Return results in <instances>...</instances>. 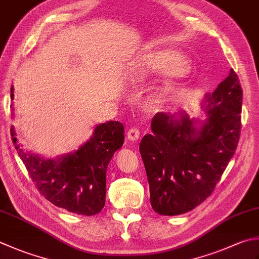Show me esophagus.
Returning <instances> with one entry per match:
<instances>
[{"label":"esophagus","mask_w":259,"mask_h":259,"mask_svg":"<svg viewBox=\"0 0 259 259\" xmlns=\"http://www.w3.org/2000/svg\"><path fill=\"white\" fill-rule=\"evenodd\" d=\"M140 137V130L138 128H136V126H133V128H130L128 130V133H126V138L130 141H137L139 139Z\"/></svg>","instance_id":"esophagus-1"}]
</instances>
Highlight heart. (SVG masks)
Wrapping results in <instances>:
<instances>
[{"label": "heart", "instance_id": "obj_1", "mask_svg": "<svg viewBox=\"0 0 259 259\" xmlns=\"http://www.w3.org/2000/svg\"><path fill=\"white\" fill-rule=\"evenodd\" d=\"M185 69V60L174 52H157L147 56L141 68L143 74H181Z\"/></svg>", "mask_w": 259, "mask_h": 259}]
</instances>
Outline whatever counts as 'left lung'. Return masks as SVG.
Instances as JSON below:
<instances>
[{"label": "left lung", "instance_id": "left-lung-1", "mask_svg": "<svg viewBox=\"0 0 259 259\" xmlns=\"http://www.w3.org/2000/svg\"><path fill=\"white\" fill-rule=\"evenodd\" d=\"M241 105L239 78L231 69L214 92L205 95L202 108L207 118L201 126L185 111L155 114L153 134L139 145L155 212L186 213L212 194L237 149Z\"/></svg>", "mask_w": 259, "mask_h": 259}]
</instances>
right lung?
Listing matches in <instances>:
<instances>
[{"mask_svg":"<svg viewBox=\"0 0 259 259\" xmlns=\"http://www.w3.org/2000/svg\"><path fill=\"white\" fill-rule=\"evenodd\" d=\"M123 134L122 123L108 121L96 125L91 139L75 153L47 159L23 149L11 128L15 149L40 194L56 206L89 217L99 213L105 204L106 168L123 145Z\"/></svg>","mask_w":259,"mask_h":259,"instance_id":"right-lung-1","label":"right lung"}]
</instances>
